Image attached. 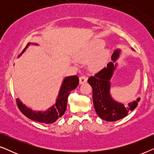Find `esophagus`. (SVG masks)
<instances>
[{"mask_svg":"<svg viewBox=\"0 0 154 154\" xmlns=\"http://www.w3.org/2000/svg\"><path fill=\"white\" fill-rule=\"evenodd\" d=\"M79 82L80 84H83L86 83V82H87V77L85 76V75H82V76L80 77Z\"/></svg>","mask_w":154,"mask_h":154,"instance_id":"1","label":"esophagus"}]
</instances>
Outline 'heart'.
Here are the masks:
<instances>
[{
    "instance_id": "b5f03b06",
    "label": "heart",
    "mask_w": 154,
    "mask_h": 154,
    "mask_svg": "<svg viewBox=\"0 0 154 154\" xmlns=\"http://www.w3.org/2000/svg\"><path fill=\"white\" fill-rule=\"evenodd\" d=\"M104 42L101 40L92 41L87 48L82 50L78 55V57L83 60H88L92 57L96 52H97L103 46ZM109 54V50L104 49L101 51L90 63V66L92 69H97L102 67L106 62Z\"/></svg>"
}]
</instances>
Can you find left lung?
<instances>
[{
	"label": "left lung",
	"mask_w": 154,
	"mask_h": 154,
	"mask_svg": "<svg viewBox=\"0 0 154 154\" xmlns=\"http://www.w3.org/2000/svg\"><path fill=\"white\" fill-rule=\"evenodd\" d=\"M120 54L121 50H115L111 56L113 62H109L106 67L88 80L92 88V100L97 114L106 121H116L125 117L130 111L136 108L140 100L139 97L128 105H124L113 100L111 95L110 80L116 69V61Z\"/></svg>",
	"instance_id": "8db88e82"
}]
</instances>
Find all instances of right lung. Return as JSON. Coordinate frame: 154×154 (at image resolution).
<instances>
[{"mask_svg": "<svg viewBox=\"0 0 154 154\" xmlns=\"http://www.w3.org/2000/svg\"><path fill=\"white\" fill-rule=\"evenodd\" d=\"M31 43L27 44L26 47L23 50V52L19 55L18 57L22 55ZM33 45H38L37 43H32ZM79 83V79L77 75H71L65 77L63 80L62 84L59 91L57 98L56 100L55 104L45 111H34L31 108H29L26 105L23 104L20 100L17 98L16 100L17 104L23 114L26 116L29 119L32 121L39 122L41 123L50 124L53 123L64 114L66 109L67 99L71 91H72L77 88Z\"/></svg>", "mask_w": 154, "mask_h": 154, "instance_id": "1", "label": "right lung"}]
</instances>
